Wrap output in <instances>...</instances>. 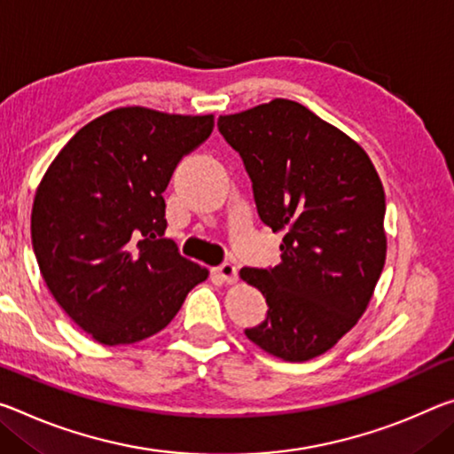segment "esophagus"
Masks as SVG:
<instances>
[{
  "instance_id": "esophagus-1",
  "label": "esophagus",
  "mask_w": 454,
  "mask_h": 454,
  "mask_svg": "<svg viewBox=\"0 0 454 454\" xmlns=\"http://www.w3.org/2000/svg\"><path fill=\"white\" fill-rule=\"evenodd\" d=\"M214 275H215V278H220L222 283H226V285H234L236 278H239V275H236V266L230 262L215 266Z\"/></svg>"
}]
</instances>
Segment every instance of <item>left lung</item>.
<instances>
[{"mask_svg":"<svg viewBox=\"0 0 454 454\" xmlns=\"http://www.w3.org/2000/svg\"><path fill=\"white\" fill-rule=\"evenodd\" d=\"M253 179L258 215L283 232L275 269H248L269 315L244 333L266 354L309 362L356 325L386 262V193L357 141L289 98L220 114Z\"/></svg>","mask_w":454,"mask_h":454,"instance_id":"8db88e82","label":"left lung"}]
</instances>
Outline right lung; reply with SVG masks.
I'll list each match as a JSON object with an SVG mask.
<instances>
[{
    "mask_svg": "<svg viewBox=\"0 0 454 454\" xmlns=\"http://www.w3.org/2000/svg\"><path fill=\"white\" fill-rule=\"evenodd\" d=\"M212 129L214 114L119 106L84 125L42 177L32 206L40 272L95 341L155 335L210 275L163 239V192Z\"/></svg>",
    "mask_w": 454,
    "mask_h": 454,
    "instance_id": "add662e5",
    "label": "right lung"
}]
</instances>
